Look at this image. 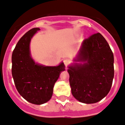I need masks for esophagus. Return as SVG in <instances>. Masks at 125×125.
Returning a JSON list of instances; mask_svg holds the SVG:
<instances>
[{"mask_svg": "<svg viewBox=\"0 0 125 125\" xmlns=\"http://www.w3.org/2000/svg\"><path fill=\"white\" fill-rule=\"evenodd\" d=\"M63 63H64V64L66 66H67L68 65L71 63V60H70L69 58H65V59L63 60Z\"/></svg>", "mask_w": 125, "mask_h": 125, "instance_id": "obj_1", "label": "esophagus"}]
</instances>
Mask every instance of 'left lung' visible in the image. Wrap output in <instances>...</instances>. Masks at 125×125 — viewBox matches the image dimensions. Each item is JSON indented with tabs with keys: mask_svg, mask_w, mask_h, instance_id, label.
Returning a JSON list of instances; mask_svg holds the SVG:
<instances>
[{
	"mask_svg": "<svg viewBox=\"0 0 125 125\" xmlns=\"http://www.w3.org/2000/svg\"><path fill=\"white\" fill-rule=\"evenodd\" d=\"M76 61L83 65L69 67L72 95L81 102H98L109 92L114 78V55L109 45L100 33L83 41Z\"/></svg>",
	"mask_w": 125,
	"mask_h": 125,
	"instance_id": "obj_1",
	"label": "left lung"
}]
</instances>
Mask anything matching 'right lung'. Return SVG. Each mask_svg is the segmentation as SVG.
<instances>
[{"instance_id":"right-lung-1","label":"right lung","mask_w":125,"mask_h":125,"mask_svg":"<svg viewBox=\"0 0 125 125\" xmlns=\"http://www.w3.org/2000/svg\"><path fill=\"white\" fill-rule=\"evenodd\" d=\"M33 28L19 40L12 54V75L18 92L30 103L40 105L51 99L54 83L65 71L63 63L56 67L36 64L30 56V40L39 30Z\"/></svg>"}]
</instances>
